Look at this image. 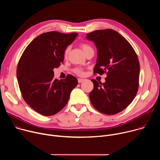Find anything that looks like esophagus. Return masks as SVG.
I'll return each mask as SVG.
<instances>
[{
	"mask_svg": "<svg viewBox=\"0 0 160 160\" xmlns=\"http://www.w3.org/2000/svg\"><path fill=\"white\" fill-rule=\"evenodd\" d=\"M83 81H85V79H83V78H78V83H82V82H83Z\"/></svg>",
	"mask_w": 160,
	"mask_h": 160,
	"instance_id": "34e87169",
	"label": "esophagus"
}]
</instances>
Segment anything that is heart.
<instances>
[{
    "instance_id": "b5f03b06",
    "label": "heart",
    "mask_w": 160,
    "mask_h": 160,
    "mask_svg": "<svg viewBox=\"0 0 160 160\" xmlns=\"http://www.w3.org/2000/svg\"><path fill=\"white\" fill-rule=\"evenodd\" d=\"M81 48H82V49H83V51L84 52H85V51H87L88 49H90V48H91V47L90 46V45H89L88 44H87V43H82V44H81ZM69 51H70V47H68V48L66 49L65 51H64V56H67V55H68V52H69ZM73 72H74L75 73H76L77 75H80V76H82V75H83V71L81 69V68H75V69L73 70Z\"/></svg>"
}]
</instances>
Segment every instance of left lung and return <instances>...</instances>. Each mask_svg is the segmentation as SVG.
<instances>
[{
  "mask_svg": "<svg viewBox=\"0 0 160 160\" xmlns=\"http://www.w3.org/2000/svg\"><path fill=\"white\" fill-rule=\"evenodd\" d=\"M86 38L98 49L94 74L106 73V82L92 79L94 88L89 94L93 106L106 115H115L125 109L135 97L139 88L140 65L130 43L112 29L96 30Z\"/></svg>",
  "mask_w": 160,
  "mask_h": 160,
  "instance_id": "left-lung-1",
  "label": "left lung"
}]
</instances>
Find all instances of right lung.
I'll use <instances>...</instances> for the list:
<instances>
[{
  "mask_svg": "<svg viewBox=\"0 0 160 160\" xmlns=\"http://www.w3.org/2000/svg\"><path fill=\"white\" fill-rule=\"evenodd\" d=\"M58 32L42 33L27 47L19 61L17 78L22 98L35 111L52 116L68 103L77 79L72 75L54 79L53 70L63 62L64 51L77 37Z\"/></svg>",
  "mask_w": 160,
  "mask_h": 160,
  "instance_id": "add662e5",
  "label": "right lung"
}]
</instances>
